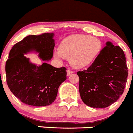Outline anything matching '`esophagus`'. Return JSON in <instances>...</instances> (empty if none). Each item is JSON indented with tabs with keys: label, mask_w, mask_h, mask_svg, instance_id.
<instances>
[{
	"label": "esophagus",
	"mask_w": 133,
	"mask_h": 133,
	"mask_svg": "<svg viewBox=\"0 0 133 133\" xmlns=\"http://www.w3.org/2000/svg\"><path fill=\"white\" fill-rule=\"evenodd\" d=\"M73 73H74V71H72L71 70H68V71H67V75H68V76H69V75H71V74H72Z\"/></svg>",
	"instance_id": "obj_1"
}]
</instances>
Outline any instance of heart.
<instances>
[{"instance_id":"obj_1","label":"heart","mask_w":133,"mask_h":133,"mask_svg":"<svg viewBox=\"0 0 133 133\" xmlns=\"http://www.w3.org/2000/svg\"><path fill=\"white\" fill-rule=\"evenodd\" d=\"M101 49L102 43L96 37L76 34L64 38L54 55L58 59H70L74 68H83L95 61Z\"/></svg>"}]
</instances>
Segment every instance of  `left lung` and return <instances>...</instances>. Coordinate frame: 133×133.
<instances>
[{"instance_id":"left-lung-1","label":"left lung","mask_w":133,"mask_h":133,"mask_svg":"<svg viewBox=\"0 0 133 133\" xmlns=\"http://www.w3.org/2000/svg\"><path fill=\"white\" fill-rule=\"evenodd\" d=\"M79 90L83 102L93 108H105L123 94L128 77L123 50L109 42L89 68L78 71Z\"/></svg>"}]
</instances>
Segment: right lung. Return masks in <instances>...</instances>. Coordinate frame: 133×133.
<instances>
[{"label": "right lung", "instance_id": "add662e5", "mask_svg": "<svg viewBox=\"0 0 133 133\" xmlns=\"http://www.w3.org/2000/svg\"><path fill=\"white\" fill-rule=\"evenodd\" d=\"M54 34L30 35L14 44L6 62V82L12 93L26 105L42 107L55 101L59 85L67 79L66 68H57L43 62L37 65L25 55L38 54L42 61L53 57Z\"/></svg>", "mask_w": 133, "mask_h": 133}]
</instances>
